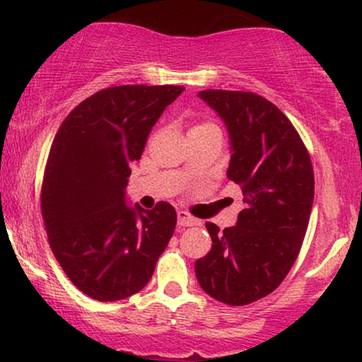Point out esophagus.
<instances>
[{
    "label": "esophagus",
    "mask_w": 362,
    "mask_h": 362,
    "mask_svg": "<svg viewBox=\"0 0 362 362\" xmlns=\"http://www.w3.org/2000/svg\"><path fill=\"white\" fill-rule=\"evenodd\" d=\"M177 224L181 227H191L199 224V221H197L196 217L187 214L186 211H177Z\"/></svg>",
    "instance_id": "1"
}]
</instances>
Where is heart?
<instances>
[{
	"label": "heart",
	"mask_w": 362,
	"mask_h": 362,
	"mask_svg": "<svg viewBox=\"0 0 362 362\" xmlns=\"http://www.w3.org/2000/svg\"><path fill=\"white\" fill-rule=\"evenodd\" d=\"M206 125H209V123H204V125H197V127H206Z\"/></svg>",
	"instance_id": "heart-1"
}]
</instances>
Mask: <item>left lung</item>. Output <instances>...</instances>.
I'll return each instance as SVG.
<instances>
[{
    "label": "left lung",
    "mask_w": 362,
    "mask_h": 362,
    "mask_svg": "<svg viewBox=\"0 0 362 362\" xmlns=\"http://www.w3.org/2000/svg\"><path fill=\"white\" fill-rule=\"evenodd\" d=\"M197 97L226 123L227 177L240 186L245 209L222 232L206 222L212 249L196 260V276L212 298L249 305L270 295L300 254L313 207V166L298 132L267 98L239 90Z\"/></svg>",
    "instance_id": "obj_1"
}]
</instances>
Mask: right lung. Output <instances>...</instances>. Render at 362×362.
<instances>
[{
    "instance_id": "1",
    "label": "right lung",
    "mask_w": 362,
    "mask_h": 362,
    "mask_svg": "<svg viewBox=\"0 0 362 362\" xmlns=\"http://www.w3.org/2000/svg\"><path fill=\"white\" fill-rule=\"evenodd\" d=\"M180 86H118L69 113L49 151L41 211L59 265L78 290L117 301L145 288L176 227L170 202L127 204L133 161Z\"/></svg>"
}]
</instances>
